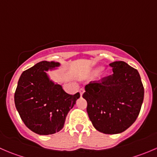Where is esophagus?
<instances>
[{"mask_svg": "<svg viewBox=\"0 0 157 157\" xmlns=\"http://www.w3.org/2000/svg\"><path fill=\"white\" fill-rule=\"evenodd\" d=\"M85 92V90H84V88H81L80 90V96H83V93H84Z\"/></svg>", "mask_w": 157, "mask_h": 157, "instance_id": "esophagus-1", "label": "esophagus"}]
</instances>
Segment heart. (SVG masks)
<instances>
[{"label":"heart","instance_id":"obj_1","mask_svg":"<svg viewBox=\"0 0 157 157\" xmlns=\"http://www.w3.org/2000/svg\"><path fill=\"white\" fill-rule=\"evenodd\" d=\"M98 71H96V72H98Z\"/></svg>","mask_w":157,"mask_h":157}]
</instances>
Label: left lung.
I'll list each match as a JSON object with an SVG mask.
<instances>
[{"mask_svg": "<svg viewBox=\"0 0 157 157\" xmlns=\"http://www.w3.org/2000/svg\"><path fill=\"white\" fill-rule=\"evenodd\" d=\"M113 74L85 86L83 97L86 111L97 131L107 134H119L137 119L144 96L138 71L124 61L109 64Z\"/></svg>", "mask_w": 157, "mask_h": 157, "instance_id": "left-lung-1", "label": "left lung"}]
</instances>
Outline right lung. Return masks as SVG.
<instances>
[{
	"instance_id": "right-lung-1",
	"label": "right lung",
	"mask_w": 157,
	"mask_h": 157,
	"mask_svg": "<svg viewBox=\"0 0 157 157\" xmlns=\"http://www.w3.org/2000/svg\"><path fill=\"white\" fill-rule=\"evenodd\" d=\"M59 66L58 62L43 61L23 71L14 94L22 121L40 135L61 131L67 113L80 98L79 93L70 95L49 79L46 71Z\"/></svg>"
}]
</instances>
